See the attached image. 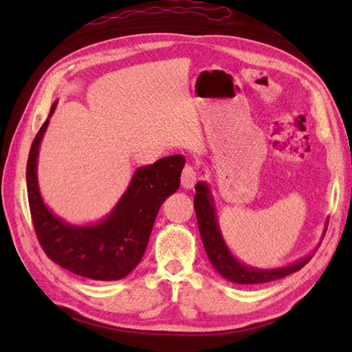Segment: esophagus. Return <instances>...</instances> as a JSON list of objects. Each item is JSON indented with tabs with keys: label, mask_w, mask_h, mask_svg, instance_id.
I'll use <instances>...</instances> for the list:
<instances>
[{
	"label": "esophagus",
	"mask_w": 352,
	"mask_h": 352,
	"mask_svg": "<svg viewBox=\"0 0 352 352\" xmlns=\"http://www.w3.org/2000/svg\"><path fill=\"white\" fill-rule=\"evenodd\" d=\"M198 180V174L195 168H192L190 164H188V166H184L183 172H182V186L183 189H192L193 184L197 183Z\"/></svg>",
	"instance_id": "34e87169"
}]
</instances>
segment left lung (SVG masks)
Segmentation results:
<instances>
[{"label":"left lung","instance_id":"obj_1","mask_svg":"<svg viewBox=\"0 0 352 352\" xmlns=\"http://www.w3.org/2000/svg\"><path fill=\"white\" fill-rule=\"evenodd\" d=\"M195 198H193V206H195L197 212V219H198V228L201 239H203V245L207 252V257L210 260V263L216 269L223 278L237 283V284H261V283H269L274 280L283 278V276H287L309 263V260L313 257L315 251H311L307 256L294 261V263L286 265V266H278L272 269H261L251 265H246L243 261L239 260L226 242V239L222 236V231L219 227V219H218V212H216L214 206V198L212 195L210 186L206 182H198L195 186ZM327 231V222L322 231V237ZM320 241L318 246L320 245ZM316 246V248H318Z\"/></svg>","mask_w":352,"mask_h":352}]
</instances>
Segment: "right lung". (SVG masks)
Instances as JSON below:
<instances>
[{
  "label": "right lung",
  "instance_id": "1",
  "mask_svg": "<svg viewBox=\"0 0 352 352\" xmlns=\"http://www.w3.org/2000/svg\"><path fill=\"white\" fill-rule=\"evenodd\" d=\"M57 102H52L27 162V193L36 236L45 254L72 274L98 281L121 280L144 257L157 213L180 188L186 160L175 154L138 168L121 198L102 219L89 223L65 221L43 203L37 180L41 142Z\"/></svg>",
  "mask_w": 352,
  "mask_h": 352
}]
</instances>
